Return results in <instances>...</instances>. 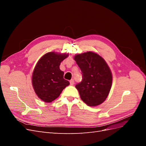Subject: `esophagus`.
Instances as JSON below:
<instances>
[{
    "label": "esophagus",
    "instance_id": "obj_1",
    "mask_svg": "<svg viewBox=\"0 0 146 146\" xmlns=\"http://www.w3.org/2000/svg\"><path fill=\"white\" fill-rule=\"evenodd\" d=\"M74 79H72L71 80H70V85H73L74 84Z\"/></svg>",
    "mask_w": 146,
    "mask_h": 146
}]
</instances>
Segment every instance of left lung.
<instances>
[{"label":"left lung","mask_w":146,"mask_h":146,"mask_svg":"<svg viewBox=\"0 0 146 146\" xmlns=\"http://www.w3.org/2000/svg\"><path fill=\"white\" fill-rule=\"evenodd\" d=\"M74 60L82 73V81L76 85L82 100L91 107L102 104L112 85V74L107 63L92 52L77 54Z\"/></svg>","instance_id":"obj_1"}]
</instances>
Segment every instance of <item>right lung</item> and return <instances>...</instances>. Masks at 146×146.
Here are the masks:
<instances>
[{
    "label": "right lung",
    "instance_id": "right-lung-1",
    "mask_svg": "<svg viewBox=\"0 0 146 146\" xmlns=\"http://www.w3.org/2000/svg\"><path fill=\"white\" fill-rule=\"evenodd\" d=\"M68 54L48 52L39 60L32 75V85L38 98L49 103L58 98L61 92L69 85L63 78L64 72L60 65Z\"/></svg>",
    "mask_w": 146,
    "mask_h": 146
}]
</instances>
